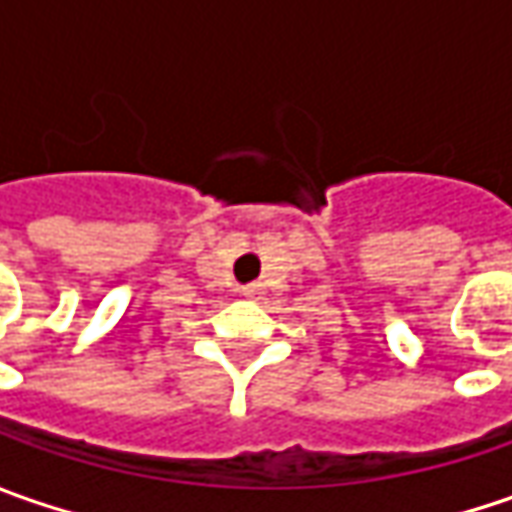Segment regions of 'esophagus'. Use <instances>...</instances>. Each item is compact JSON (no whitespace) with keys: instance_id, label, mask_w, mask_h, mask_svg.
Returning a JSON list of instances; mask_svg holds the SVG:
<instances>
[{"instance_id":"esophagus-1","label":"esophagus","mask_w":512,"mask_h":512,"mask_svg":"<svg viewBox=\"0 0 512 512\" xmlns=\"http://www.w3.org/2000/svg\"><path fill=\"white\" fill-rule=\"evenodd\" d=\"M262 290H265L262 285H245L242 287V296L245 299H262Z\"/></svg>"}]
</instances>
